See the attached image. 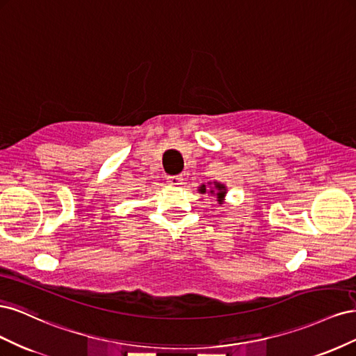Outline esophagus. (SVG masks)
Here are the masks:
<instances>
[{
    "mask_svg": "<svg viewBox=\"0 0 356 356\" xmlns=\"http://www.w3.org/2000/svg\"><path fill=\"white\" fill-rule=\"evenodd\" d=\"M182 181H184V178H182V175H174V177H168V184H169V186L179 187V186L182 184Z\"/></svg>",
    "mask_w": 356,
    "mask_h": 356,
    "instance_id": "obj_1",
    "label": "esophagus"
}]
</instances>
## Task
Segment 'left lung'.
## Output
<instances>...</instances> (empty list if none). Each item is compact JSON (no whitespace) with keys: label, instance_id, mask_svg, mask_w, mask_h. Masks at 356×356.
<instances>
[{"label":"left lung","instance_id":"obj_1","mask_svg":"<svg viewBox=\"0 0 356 356\" xmlns=\"http://www.w3.org/2000/svg\"><path fill=\"white\" fill-rule=\"evenodd\" d=\"M197 190H199V193H202V195H204V193H208V195L215 196V199H217L218 204L224 203L225 195H227V187H225L224 184H221V182H218V181L208 182V186L202 184Z\"/></svg>","mask_w":356,"mask_h":356}]
</instances>
